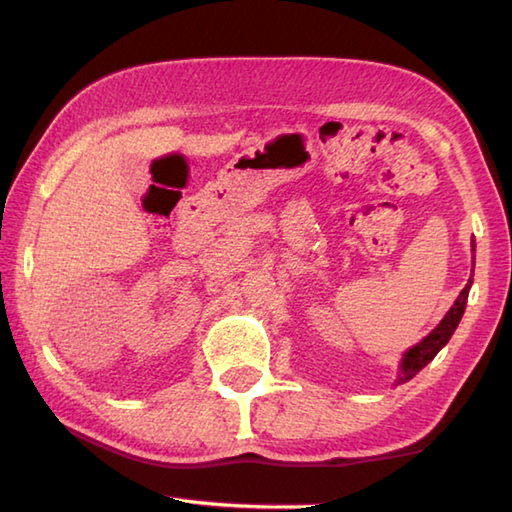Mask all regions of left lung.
I'll list each match as a JSON object with an SVG mask.
<instances>
[{
	"mask_svg": "<svg viewBox=\"0 0 512 512\" xmlns=\"http://www.w3.org/2000/svg\"><path fill=\"white\" fill-rule=\"evenodd\" d=\"M470 286H473V279H468V284L464 286L462 293H459V297L455 299V304L450 306V310L444 315L442 322H439L433 330H430V333L417 346L406 350L404 357H402V366H399V377H397L395 386L406 384L408 379H413L419 373V370H422L428 362H433V357L448 344V339L453 337L455 328L459 326V322H462Z\"/></svg>",
	"mask_w": 512,
	"mask_h": 512,
	"instance_id": "1",
	"label": "left lung"
}]
</instances>
